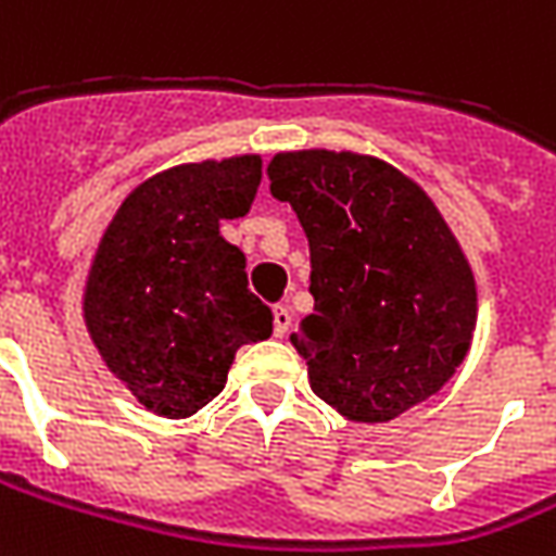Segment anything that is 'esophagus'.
Segmentation results:
<instances>
[{"label": "esophagus", "instance_id": "esophagus-1", "mask_svg": "<svg viewBox=\"0 0 556 556\" xmlns=\"http://www.w3.org/2000/svg\"><path fill=\"white\" fill-rule=\"evenodd\" d=\"M291 328L289 306H274V337H286Z\"/></svg>", "mask_w": 556, "mask_h": 556}]
</instances>
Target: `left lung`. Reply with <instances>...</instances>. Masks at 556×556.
I'll return each instance as SVG.
<instances>
[{"label": "left lung", "instance_id": "1", "mask_svg": "<svg viewBox=\"0 0 556 556\" xmlns=\"http://www.w3.org/2000/svg\"><path fill=\"white\" fill-rule=\"evenodd\" d=\"M267 177L309 240L316 306L289 340L316 397L379 425L440 394L472 345L479 291L433 198L352 150H286Z\"/></svg>", "mask_w": 556, "mask_h": 556}]
</instances>
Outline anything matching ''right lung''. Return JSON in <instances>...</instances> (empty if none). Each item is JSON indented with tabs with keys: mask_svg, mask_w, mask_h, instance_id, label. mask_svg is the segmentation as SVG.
<instances>
[{
	"mask_svg": "<svg viewBox=\"0 0 556 556\" xmlns=\"http://www.w3.org/2000/svg\"><path fill=\"white\" fill-rule=\"evenodd\" d=\"M262 156L186 162L119 204L89 262L80 313L104 367L143 409L189 418L228 382L240 345L274 316L247 289L243 252L219 235L250 211Z\"/></svg>",
	"mask_w": 556,
	"mask_h": 556,
	"instance_id": "add662e5",
	"label": "right lung"
}]
</instances>
